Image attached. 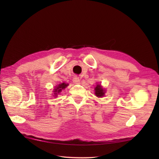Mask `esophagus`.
<instances>
[{"label":"esophagus","mask_w":159,"mask_h":159,"mask_svg":"<svg viewBox=\"0 0 159 159\" xmlns=\"http://www.w3.org/2000/svg\"><path fill=\"white\" fill-rule=\"evenodd\" d=\"M73 80V83H74L78 84V83H80V79H79V78L78 77V76H74L73 78V80Z\"/></svg>","instance_id":"esophagus-1"}]
</instances>
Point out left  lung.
<instances>
[{
	"instance_id": "1",
	"label": "left lung",
	"mask_w": 159,
	"mask_h": 159,
	"mask_svg": "<svg viewBox=\"0 0 159 159\" xmlns=\"http://www.w3.org/2000/svg\"><path fill=\"white\" fill-rule=\"evenodd\" d=\"M95 93L98 97H102L104 95V90L102 88L100 85H97L95 88Z\"/></svg>"
}]
</instances>
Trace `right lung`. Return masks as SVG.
<instances>
[{
  "mask_svg": "<svg viewBox=\"0 0 159 159\" xmlns=\"http://www.w3.org/2000/svg\"><path fill=\"white\" fill-rule=\"evenodd\" d=\"M68 85V84H66V83H62V84H60V85H58V87H56V88L55 89V95H57V93H59V92H61V90L63 89H65L66 87Z\"/></svg>",
  "mask_w": 159,
  "mask_h": 159,
  "instance_id": "right-lung-1",
  "label": "right lung"
}]
</instances>
